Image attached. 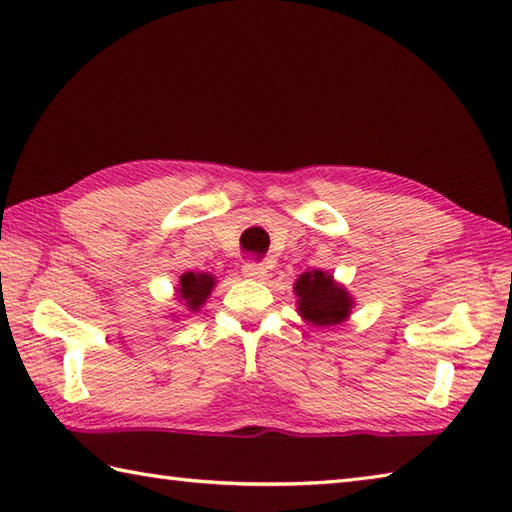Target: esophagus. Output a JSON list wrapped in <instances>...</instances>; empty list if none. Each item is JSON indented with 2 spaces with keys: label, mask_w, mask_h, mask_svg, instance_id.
Instances as JSON below:
<instances>
[{
  "label": "esophagus",
  "mask_w": 512,
  "mask_h": 512,
  "mask_svg": "<svg viewBox=\"0 0 512 512\" xmlns=\"http://www.w3.org/2000/svg\"><path fill=\"white\" fill-rule=\"evenodd\" d=\"M242 273H244V277H248V279H264L268 270H266L264 264H259V262H246V264L242 266Z\"/></svg>",
  "instance_id": "obj_1"
}]
</instances>
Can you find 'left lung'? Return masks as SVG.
I'll use <instances>...</instances> for the list:
<instances>
[{
    "label": "left lung",
    "mask_w": 512,
    "mask_h": 512,
    "mask_svg": "<svg viewBox=\"0 0 512 512\" xmlns=\"http://www.w3.org/2000/svg\"><path fill=\"white\" fill-rule=\"evenodd\" d=\"M295 292L299 297L301 317L314 325H336L345 321L347 314H350L352 299L347 297L343 288L334 284L330 275L321 273V270L303 273L297 279Z\"/></svg>",
    "instance_id": "1"
}]
</instances>
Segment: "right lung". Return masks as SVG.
Listing matches in <instances>:
<instances>
[{
  "mask_svg": "<svg viewBox=\"0 0 512 512\" xmlns=\"http://www.w3.org/2000/svg\"><path fill=\"white\" fill-rule=\"evenodd\" d=\"M215 286V277L209 273H184L180 277V301H184L191 312L198 310L206 297L211 295V288Z\"/></svg>",
  "mask_w": 512,
  "mask_h": 512,
  "instance_id": "obj_1",
  "label": "right lung"
}]
</instances>
